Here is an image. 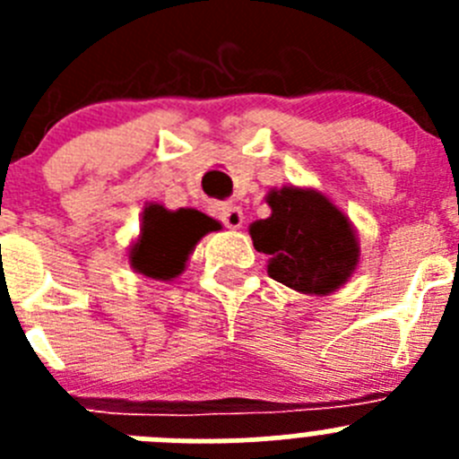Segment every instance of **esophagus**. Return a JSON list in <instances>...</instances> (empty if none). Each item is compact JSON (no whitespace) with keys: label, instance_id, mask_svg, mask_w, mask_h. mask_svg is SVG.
<instances>
[{"label":"esophagus","instance_id":"esophagus-1","mask_svg":"<svg viewBox=\"0 0 459 459\" xmlns=\"http://www.w3.org/2000/svg\"><path fill=\"white\" fill-rule=\"evenodd\" d=\"M216 216L218 221H221L225 227H230V230H238V227L243 225V211L238 209V206L218 204Z\"/></svg>","mask_w":459,"mask_h":459}]
</instances>
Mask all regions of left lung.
Segmentation results:
<instances>
[{
    "instance_id": "8db88e82",
    "label": "left lung",
    "mask_w": 459,
    "mask_h": 459,
    "mask_svg": "<svg viewBox=\"0 0 459 459\" xmlns=\"http://www.w3.org/2000/svg\"><path fill=\"white\" fill-rule=\"evenodd\" d=\"M271 216L250 225L255 248L271 257L269 275L291 290L328 294L359 264V243L342 211L315 190L269 195Z\"/></svg>"
}]
</instances>
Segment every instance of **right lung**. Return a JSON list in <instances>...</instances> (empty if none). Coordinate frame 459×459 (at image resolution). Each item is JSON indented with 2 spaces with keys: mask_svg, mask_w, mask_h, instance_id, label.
<instances>
[{
  "mask_svg": "<svg viewBox=\"0 0 459 459\" xmlns=\"http://www.w3.org/2000/svg\"><path fill=\"white\" fill-rule=\"evenodd\" d=\"M213 218L200 211H168L152 204L142 218V237L131 250V264L149 278L169 280L184 271L195 243L206 232L218 230Z\"/></svg>",
  "mask_w": 459,
  "mask_h": 459,
  "instance_id": "obj_1",
  "label": "right lung"
}]
</instances>
